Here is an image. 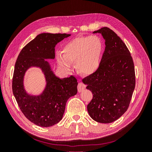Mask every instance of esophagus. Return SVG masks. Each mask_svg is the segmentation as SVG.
Here are the masks:
<instances>
[{"mask_svg":"<svg viewBox=\"0 0 152 152\" xmlns=\"http://www.w3.org/2000/svg\"><path fill=\"white\" fill-rule=\"evenodd\" d=\"M86 85L84 84L82 82H80V83H79V84H78V86H77V89H78V92H79V93H80V92H82L83 91L85 88H86Z\"/></svg>","mask_w":152,"mask_h":152,"instance_id":"1","label":"esophagus"}]
</instances>
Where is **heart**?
I'll return each mask as SVG.
<instances>
[{"instance_id":"obj_1","label":"heart","mask_w":152,"mask_h":152,"mask_svg":"<svg viewBox=\"0 0 152 152\" xmlns=\"http://www.w3.org/2000/svg\"><path fill=\"white\" fill-rule=\"evenodd\" d=\"M103 49V42L99 37H78L65 44L62 56H57V62L65 71H70L72 64L76 63L77 70L80 74L90 75L99 68Z\"/></svg>"}]
</instances>
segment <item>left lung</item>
Listing matches in <instances>:
<instances>
[{"mask_svg":"<svg viewBox=\"0 0 152 152\" xmlns=\"http://www.w3.org/2000/svg\"><path fill=\"white\" fill-rule=\"evenodd\" d=\"M105 40V49L98 70L82 80L93 94L87 111L94 121L111 123L129 106L136 79L131 53L122 40L108 27L94 31Z\"/></svg>","mask_w":152,"mask_h":152,"instance_id":"left-lung-1","label":"left lung"}]
</instances>
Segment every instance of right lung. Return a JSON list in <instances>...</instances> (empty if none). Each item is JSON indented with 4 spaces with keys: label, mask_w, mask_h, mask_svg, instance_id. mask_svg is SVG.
I'll return each mask as SVG.
<instances>
[{
    "label": "right lung",
    "mask_w": 152,
    "mask_h": 152,
    "mask_svg": "<svg viewBox=\"0 0 152 152\" xmlns=\"http://www.w3.org/2000/svg\"><path fill=\"white\" fill-rule=\"evenodd\" d=\"M69 36L70 34H39L22 49L15 63L12 82L13 94L26 118L40 127H50L60 121L68 99L77 93L76 78L71 75L59 79L44 59H54L56 45ZM31 66L42 69L47 82L43 93L38 96L28 95L24 89L23 77Z\"/></svg>",
    "instance_id": "add662e5"
}]
</instances>
